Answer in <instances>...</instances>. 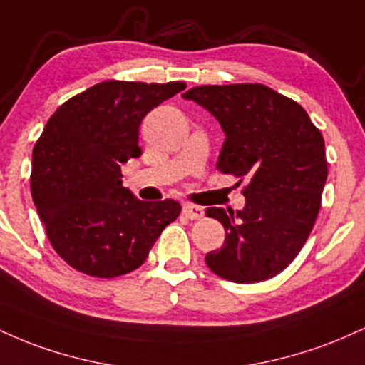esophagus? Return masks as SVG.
Returning a JSON list of instances; mask_svg holds the SVG:
<instances>
[{"label": "esophagus", "mask_w": 365, "mask_h": 365, "mask_svg": "<svg viewBox=\"0 0 365 365\" xmlns=\"http://www.w3.org/2000/svg\"><path fill=\"white\" fill-rule=\"evenodd\" d=\"M182 212H183V216L188 217V220H199V217L204 216V209L195 206V204H185Z\"/></svg>", "instance_id": "34e87169"}]
</instances>
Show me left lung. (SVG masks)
Wrapping results in <instances>:
<instances>
[{"label": "left lung", "mask_w": 365, "mask_h": 365, "mask_svg": "<svg viewBox=\"0 0 365 365\" xmlns=\"http://www.w3.org/2000/svg\"><path fill=\"white\" fill-rule=\"evenodd\" d=\"M216 116L226 139L216 168L244 180L245 207H207L225 226L212 273L259 283L288 267L311 235L328 177L324 139L299 103L262 83L199 86L183 94Z\"/></svg>", "instance_id": "8db88e82"}]
</instances>
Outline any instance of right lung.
Segmentation results:
<instances>
[{
  "label": "right lung",
  "instance_id": "obj_1",
  "mask_svg": "<svg viewBox=\"0 0 365 365\" xmlns=\"http://www.w3.org/2000/svg\"><path fill=\"white\" fill-rule=\"evenodd\" d=\"M185 82L106 81L53 113L32 150L31 192L46 235L73 269L94 278L132 273L182 206L140 200L121 187V165L140 158L139 127Z\"/></svg>",
  "mask_w": 365,
  "mask_h": 365
}]
</instances>
